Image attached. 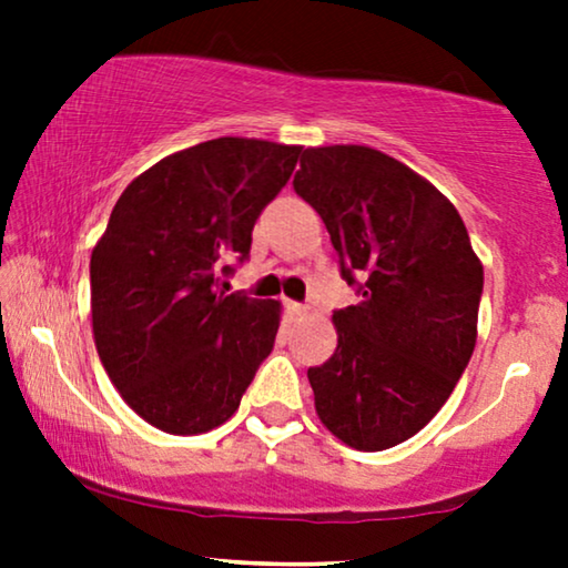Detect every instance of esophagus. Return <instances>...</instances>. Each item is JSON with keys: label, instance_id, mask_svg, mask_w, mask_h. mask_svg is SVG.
Masks as SVG:
<instances>
[{"label": "esophagus", "instance_id": "34e87169", "mask_svg": "<svg viewBox=\"0 0 568 568\" xmlns=\"http://www.w3.org/2000/svg\"><path fill=\"white\" fill-rule=\"evenodd\" d=\"M286 310H290V313H292L294 317L307 315V307H305V305H300V302H286Z\"/></svg>", "mask_w": 568, "mask_h": 568}]
</instances>
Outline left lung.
Returning <instances> with one entry per match:
<instances>
[{"mask_svg": "<svg viewBox=\"0 0 568 568\" xmlns=\"http://www.w3.org/2000/svg\"><path fill=\"white\" fill-rule=\"evenodd\" d=\"M292 185L321 214L341 276L359 294L333 313L336 352L307 369L317 416L354 449L400 445L468 367L484 266L457 209L372 146L305 150Z\"/></svg>", "mask_w": 568, "mask_h": 568, "instance_id": "obj_1", "label": "left lung"}]
</instances>
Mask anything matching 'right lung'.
<instances>
[{
	"instance_id": "right-lung-1",
	"label": "right lung",
	"mask_w": 568,
	"mask_h": 568,
	"mask_svg": "<svg viewBox=\"0 0 568 568\" xmlns=\"http://www.w3.org/2000/svg\"><path fill=\"white\" fill-rule=\"evenodd\" d=\"M302 146L222 136L160 160L115 201L90 258L92 333L121 398L168 434L227 422L274 348L278 302L224 294Z\"/></svg>"
}]
</instances>
